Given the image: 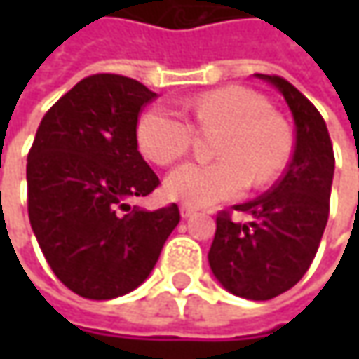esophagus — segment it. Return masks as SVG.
<instances>
[{
    "instance_id": "34e87169",
    "label": "esophagus",
    "mask_w": 359,
    "mask_h": 359,
    "mask_svg": "<svg viewBox=\"0 0 359 359\" xmlns=\"http://www.w3.org/2000/svg\"><path fill=\"white\" fill-rule=\"evenodd\" d=\"M180 212H182V217H189V215L196 214L198 210H196V208H191V205H187V203H182Z\"/></svg>"
}]
</instances>
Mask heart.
Listing matches in <instances>:
<instances>
[{
  "label": "heart",
  "instance_id": "obj_1",
  "mask_svg": "<svg viewBox=\"0 0 359 359\" xmlns=\"http://www.w3.org/2000/svg\"><path fill=\"white\" fill-rule=\"evenodd\" d=\"M200 131H217L215 161H189L165 180V191L187 205H214L245 187H266L285 170L294 151L292 130L271 105L245 88H219L191 104ZM137 144L158 165H172L189 151L196 130L184 116L154 105L137 121Z\"/></svg>",
  "mask_w": 359,
  "mask_h": 359
}]
</instances>
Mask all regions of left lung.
I'll return each instance as SVG.
<instances>
[{"label":"left lung","mask_w":359,"mask_h":359,"mask_svg":"<svg viewBox=\"0 0 359 359\" xmlns=\"http://www.w3.org/2000/svg\"><path fill=\"white\" fill-rule=\"evenodd\" d=\"M273 83L296 121V145L283 175L269 191L233 205L252 222L215 217L210 268L233 296L264 302L294 287L311 266L330 215L334 147L322 114L280 76L255 74Z\"/></svg>","instance_id":"8db88e82"}]
</instances>
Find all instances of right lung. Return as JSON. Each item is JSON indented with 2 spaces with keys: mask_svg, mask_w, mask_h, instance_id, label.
Masks as SVG:
<instances>
[{
  "mask_svg": "<svg viewBox=\"0 0 359 359\" xmlns=\"http://www.w3.org/2000/svg\"><path fill=\"white\" fill-rule=\"evenodd\" d=\"M158 95L118 74L83 77L43 116L27 154V212L57 280L90 299L145 282L180 208H130L159 186L137 151V118Z\"/></svg>",
  "mask_w": 359,
  "mask_h": 359,
  "instance_id": "right-lung-1",
  "label": "right lung"
}]
</instances>
